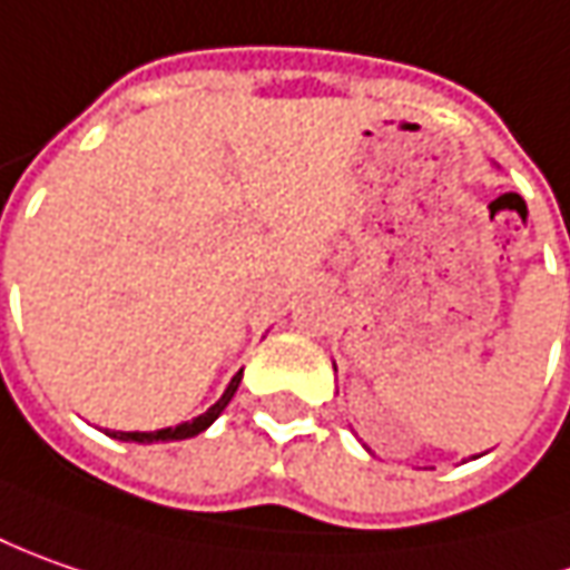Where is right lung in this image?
<instances>
[{
    "instance_id": "obj_1",
    "label": "right lung",
    "mask_w": 570,
    "mask_h": 570,
    "mask_svg": "<svg viewBox=\"0 0 570 570\" xmlns=\"http://www.w3.org/2000/svg\"><path fill=\"white\" fill-rule=\"evenodd\" d=\"M243 382V372H236L229 384H226V391L220 394V401L214 403V406H207V413L202 416H195L191 422H179V425H167V429H157V432H112V429H104L109 439H116V442H138V444H154V442H183V439H195V435H202L210 422L217 420L220 413L226 410V403L233 401V394H236V387Z\"/></svg>"
}]
</instances>
